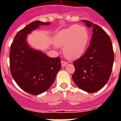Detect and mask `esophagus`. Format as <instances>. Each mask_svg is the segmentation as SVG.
<instances>
[{
	"instance_id": "esophagus-1",
	"label": "esophagus",
	"mask_w": 121,
	"mask_h": 121,
	"mask_svg": "<svg viewBox=\"0 0 121 121\" xmlns=\"http://www.w3.org/2000/svg\"><path fill=\"white\" fill-rule=\"evenodd\" d=\"M61 66H62V67H65V66H66V65H67V62L65 61L64 60H61Z\"/></svg>"
}]
</instances>
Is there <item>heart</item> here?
<instances>
[{
	"instance_id": "1",
	"label": "heart",
	"mask_w": 121,
	"mask_h": 121,
	"mask_svg": "<svg viewBox=\"0 0 121 121\" xmlns=\"http://www.w3.org/2000/svg\"><path fill=\"white\" fill-rule=\"evenodd\" d=\"M89 34L85 27L77 24L62 29L55 36L58 46H63L65 56L70 60L80 58L86 49Z\"/></svg>"
}]
</instances>
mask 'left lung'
<instances>
[{"label": "left lung", "instance_id": "left-lung-1", "mask_svg": "<svg viewBox=\"0 0 121 121\" xmlns=\"http://www.w3.org/2000/svg\"><path fill=\"white\" fill-rule=\"evenodd\" d=\"M82 21L92 27L93 33L86 52L73 62L75 71L72 79L80 89L94 93L103 88L110 78L114 59L112 44L100 26L88 21Z\"/></svg>", "mask_w": 121, "mask_h": 121}]
</instances>
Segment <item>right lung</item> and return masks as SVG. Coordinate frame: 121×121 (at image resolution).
<instances>
[{
	"label": "right lung",
	"mask_w": 121,
	"mask_h": 121,
	"mask_svg": "<svg viewBox=\"0 0 121 121\" xmlns=\"http://www.w3.org/2000/svg\"><path fill=\"white\" fill-rule=\"evenodd\" d=\"M49 22L39 21L29 24L17 33L10 46L11 75L24 91L39 95L52 85L61 69L60 58H50L43 51L31 48L27 42V35Z\"/></svg>",
	"instance_id": "add662e5"
}]
</instances>
